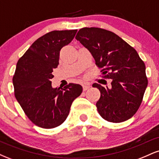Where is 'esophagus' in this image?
Wrapping results in <instances>:
<instances>
[{"mask_svg": "<svg viewBox=\"0 0 159 159\" xmlns=\"http://www.w3.org/2000/svg\"><path fill=\"white\" fill-rule=\"evenodd\" d=\"M90 87V86L89 84H83V90L86 91L87 90H88Z\"/></svg>", "mask_w": 159, "mask_h": 159, "instance_id": "obj_1", "label": "esophagus"}]
</instances>
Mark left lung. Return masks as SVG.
<instances>
[{
    "instance_id": "8db88e82",
    "label": "left lung",
    "mask_w": 159,
    "mask_h": 159,
    "mask_svg": "<svg viewBox=\"0 0 159 159\" xmlns=\"http://www.w3.org/2000/svg\"><path fill=\"white\" fill-rule=\"evenodd\" d=\"M75 39L92 54L102 78L111 79L109 87L93 84L101 93L96 105L98 114L111 123L130 119L148 84L145 64L138 52L114 33L99 27H83Z\"/></svg>"
}]
</instances>
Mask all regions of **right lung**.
Returning <instances> with one entry per match:
<instances>
[{
  "label": "right lung",
  "instance_id": "right-lung-1",
  "mask_svg": "<svg viewBox=\"0 0 159 159\" xmlns=\"http://www.w3.org/2000/svg\"><path fill=\"white\" fill-rule=\"evenodd\" d=\"M77 30H53L37 39L18 61L12 83L14 95L28 117L37 126L53 129L68 116L72 102L83 88L69 84L53 89L52 72L59 64L61 49L72 42Z\"/></svg>",
  "mask_w": 159,
  "mask_h": 159
}]
</instances>
